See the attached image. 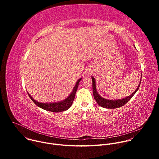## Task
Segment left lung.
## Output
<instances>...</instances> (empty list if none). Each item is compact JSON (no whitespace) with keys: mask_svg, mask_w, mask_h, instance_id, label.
I'll list each match as a JSON object with an SVG mask.
<instances>
[{"mask_svg":"<svg viewBox=\"0 0 159 159\" xmlns=\"http://www.w3.org/2000/svg\"><path fill=\"white\" fill-rule=\"evenodd\" d=\"M92 80H93V95H94V98L98 102V105L105 108L107 109H115V108H118L120 107L123 106H124L126 103H127L131 99V98L134 95V94L137 92V90H139L140 86V83L137 89L135 90V91L132 93L130 96H129L127 98H125V99H120V100H109L104 99L102 97H101L98 93L97 92L96 87V80L94 77H92Z\"/></svg>","mask_w":159,"mask_h":159,"instance_id":"obj_1","label":"left lung"}]
</instances>
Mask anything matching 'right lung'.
Returning a JSON list of instances; mask_svg holds the SVG:
<instances>
[{
    "label": "right lung",
    "mask_w": 159,
    "mask_h": 159,
    "mask_svg": "<svg viewBox=\"0 0 159 159\" xmlns=\"http://www.w3.org/2000/svg\"><path fill=\"white\" fill-rule=\"evenodd\" d=\"M81 79H79L74 89L72 90V92L71 93V94H70V96L68 97L67 98H66V99L58 102H54V103H41V102H39L36 101H35L34 99H33V98L28 94L29 97L30 98V99L32 100V101L38 107L44 109L47 111H49L51 112H62L64 111L67 110L68 109H69L70 107V106L72 104V102L75 99V93L77 91V89L78 88L79 86V84L80 81Z\"/></svg>",
    "instance_id": "1"
}]
</instances>
